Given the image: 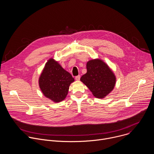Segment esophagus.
I'll list each match as a JSON object with an SVG mask.
<instances>
[{"label": "esophagus", "mask_w": 154, "mask_h": 154, "mask_svg": "<svg viewBox=\"0 0 154 154\" xmlns=\"http://www.w3.org/2000/svg\"><path fill=\"white\" fill-rule=\"evenodd\" d=\"M75 80H76L79 81V80H80V75H79L76 76V77H75Z\"/></svg>", "instance_id": "esophagus-1"}]
</instances>
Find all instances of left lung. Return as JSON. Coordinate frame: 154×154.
Masks as SVG:
<instances>
[{"instance_id":"1","label":"left lung","mask_w":154,"mask_h":154,"mask_svg":"<svg viewBox=\"0 0 154 154\" xmlns=\"http://www.w3.org/2000/svg\"><path fill=\"white\" fill-rule=\"evenodd\" d=\"M86 73L81 77L80 81L88 88L94 97L103 99L113 91L116 77L105 62L99 58L90 60L86 63Z\"/></svg>"}]
</instances>
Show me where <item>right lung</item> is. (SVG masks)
Returning <instances> with one entry per match:
<instances>
[{
	"label": "right lung",
	"instance_id": "right-lung-1",
	"mask_svg": "<svg viewBox=\"0 0 154 154\" xmlns=\"http://www.w3.org/2000/svg\"><path fill=\"white\" fill-rule=\"evenodd\" d=\"M74 80L71 74L64 69L57 61L51 58L39 75L38 83L44 96L58 103L66 97L69 86Z\"/></svg>",
	"mask_w": 154,
	"mask_h": 154
}]
</instances>
